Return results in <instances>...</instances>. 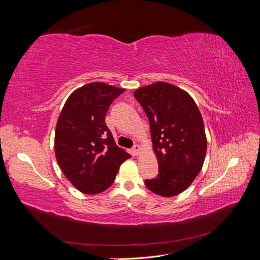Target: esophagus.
I'll use <instances>...</instances> for the list:
<instances>
[{
    "label": "esophagus",
    "mask_w": 260,
    "mask_h": 260,
    "mask_svg": "<svg viewBox=\"0 0 260 260\" xmlns=\"http://www.w3.org/2000/svg\"><path fill=\"white\" fill-rule=\"evenodd\" d=\"M140 151H141V147H140V145H138V144H136L135 146L132 147V152H133V154H135V155H139V154H140Z\"/></svg>",
    "instance_id": "1"
}]
</instances>
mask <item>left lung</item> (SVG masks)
<instances>
[{"mask_svg":"<svg viewBox=\"0 0 260 260\" xmlns=\"http://www.w3.org/2000/svg\"><path fill=\"white\" fill-rule=\"evenodd\" d=\"M151 127L158 175L145 185L157 195L171 198L186 190L201 171L207 151L203 118L185 91L156 82L135 91Z\"/></svg>","mask_w":260,"mask_h":260,"instance_id":"left-lung-1","label":"left lung"}]
</instances>
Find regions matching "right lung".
<instances>
[{
	"label": "right lung",
	"instance_id": "add662e5",
	"mask_svg": "<svg viewBox=\"0 0 260 260\" xmlns=\"http://www.w3.org/2000/svg\"><path fill=\"white\" fill-rule=\"evenodd\" d=\"M124 89L103 82L88 83L72 93L55 131V155L66 178L85 194L111 186L120 165L131 157L118 147L105 117Z\"/></svg>",
	"mask_w": 260,
	"mask_h": 260
}]
</instances>
